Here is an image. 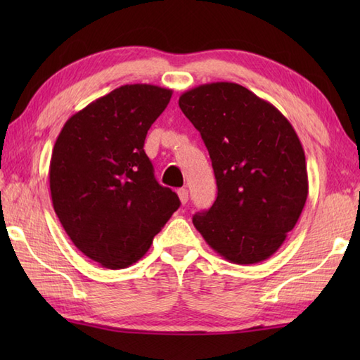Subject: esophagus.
Instances as JSON below:
<instances>
[{
  "instance_id": "obj_1",
  "label": "esophagus",
  "mask_w": 360,
  "mask_h": 360,
  "mask_svg": "<svg viewBox=\"0 0 360 360\" xmlns=\"http://www.w3.org/2000/svg\"><path fill=\"white\" fill-rule=\"evenodd\" d=\"M178 196H179V201L182 204H187V201H188V190L187 188H179L178 190Z\"/></svg>"
}]
</instances>
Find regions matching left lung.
Returning a JSON list of instances; mask_svg holds the SVG:
<instances>
[{
	"instance_id": "1",
	"label": "left lung",
	"mask_w": 360,
	"mask_h": 360,
	"mask_svg": "<svg viewBox=\"0 0 360 360\" xmlns=\"http://www.w3.org/2000/svg\"><path fill=\"white\" fill-rule=\"evenodd\" d=\"M200 131L218 196L193 215L209 246L235 264H255L280 249L308 198L300 139L269 102L238 83H205L179 97Z\"/></svg>"
}]
</instances>
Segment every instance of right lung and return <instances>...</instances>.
I'll list each match as a JSON object with an SVG mask.
<instances>
[{
  "label": "right lung",
  "instance_id": "add662e5",
  "mask_svg": "<svg viewBox=\"0 0 360 360\" xmlns=\"http://www.w3.org/2000/svg\"><path fill=\"white\" fill-rule=\"evenodd\" d=\"M170 98L172 89L124 85L68 119L53 145V210L75 248L108 269L141 259L181 205L143 151Z\"/></svg>",
  "mask_w": 360,
  "mask_h": 360
}]
</instances>
